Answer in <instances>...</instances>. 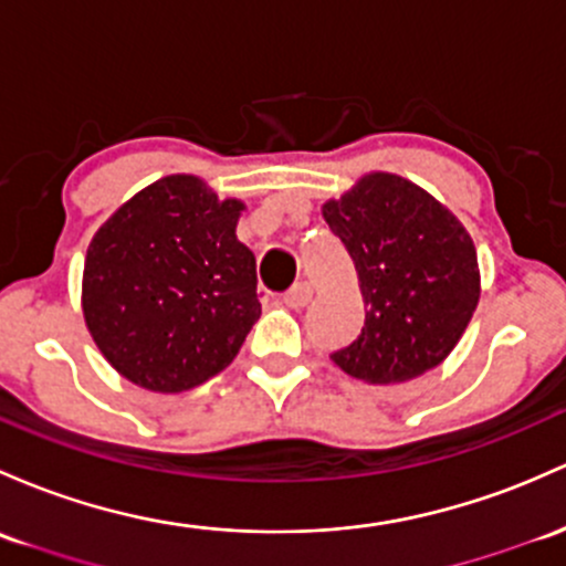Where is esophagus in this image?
I'll use <instances>...</instances> for the list:
<instances>
[{"instance_id": "1", "label": "esophagus", "mask_w": 566, "mask_h": 566, "mask_svg": "<svg viewBox=\"0 0 566 566\" xmlns=\"http://www.w3.org/2000/svg\"><path fill=\"white\" fill-rule=\"evenodd\" d=\"M310 300H313V289H310L307 283H296L294 289L285 291V294H283V305L291 307V310L305 307Z\"/></svg>"}]
</instances>
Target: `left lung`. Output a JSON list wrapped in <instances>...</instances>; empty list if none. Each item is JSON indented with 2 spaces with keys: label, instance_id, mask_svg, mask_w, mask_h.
Segmentation results:
<instances>
[{
  "label": "left lung",
  "instance_id": "left-lung-1",
  "mask_svg": "<svg viewBox=\"0 0 566 566\" xmlns=\"http://www.w3.org/2000/svg\"><path fill=\"white\" fill-rule=\"evenodd\" d=\"M321 212L354 259L367 310L356 343L329 356L334 367L388 386L446 361L480 300L478 251L464 223L394 172L361 175Z\"/></svg>",
  "mask_w": 566,
  "mask_h": 566
}]
</instances>
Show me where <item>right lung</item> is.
Segmentation results:
<instances>
[{
    "label": "right lung",
    "mask_w": 566,
    "mask_h": 566,
    "mask_svg": "<svg viewBox=\"0 0 566 566\" xmlns=\"http://www.w3.org/2000/svg\"><path fill=\"white\" fill-rule=\"evenodd\" d=\"M242 210L197 175H167L96 229L81 307L120 378L180 394L234 361L261 315L256 256L237 240Z\"/></svg>",
    "instance_id": "1"
}]
</instances>
